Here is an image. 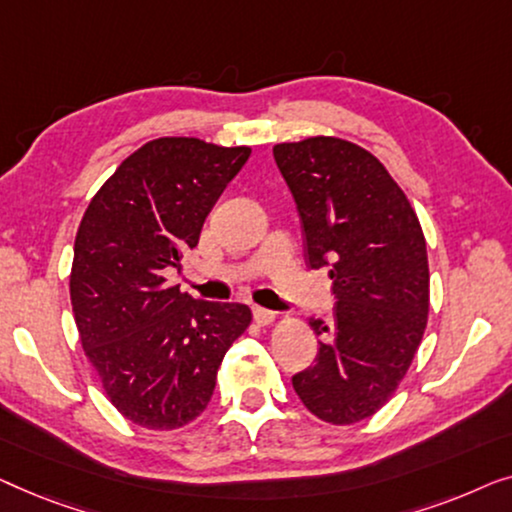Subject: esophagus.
<instances>
[{
    "label": "esophagus",
    "mask_w": 512,
    "mask_h": 512,
    "mask_svg": "<svg viewBox=\"0 0 512 512\" xmlns=\"http://www.w3.org/2000/svg\"><path fill=\"white\" fill-rule=\"evenodd\" d=\"M253 315L259 325H271V322L276 320V313L269 311V308H262V306H253Z\"/></svg>",
    "instance_id": "esophagus-1"
}]
</instances>
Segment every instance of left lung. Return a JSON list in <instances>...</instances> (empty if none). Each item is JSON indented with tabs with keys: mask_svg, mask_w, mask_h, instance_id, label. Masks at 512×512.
<instances>
[{
	"mask_svg": "<svg viewBox=\"0 0 512 512\" xmlns=\"http://www.w3.org/2000/svg\"><path fill=\"white\" fill-rule=\"evenodd\" d=\"M297 204L304 257L327 269L334 322L311 318L313 366L294 373L304 406L331 424L371 417L413 362L429 313L420 220L369 150L334 136L273 146Z\"/></svg>",
	"mask_w": 512,
	"mask_h": 512,
	"instance_id": "1",
	"label": "left lung"
}]
</instances>
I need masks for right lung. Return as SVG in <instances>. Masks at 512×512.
Here are the masks:
<instances>
[{"instance_id":"add662e5","label":"right lung","mask_w":512,"mask_h":512,"mask_svg":"<svg viewBox=\"0 0 512 512\" xmlns=\"http://www.w3.org/2000/svg\"><path fill=\"white\" fill-rule=\"evenodd\" d=\"M250 148L167 136L141 146L90 201L76 234L71 306L104 390L146 429L192 422L213 397L222 357L250 325L236 301H197L167 273Z\"/></svg>"}]
</instances>
